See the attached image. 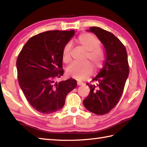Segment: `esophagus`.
I'll list each match as a JSON object with an SVG mask.
<instances>
[{
  "label": "esophagus",
  "mask_w": 147,
  "mask_h": 147,
  "mask_svg": "<svg viewBox=\"0 0 147 147\" xmlns=\"http://www.w3.org/2000/svg\"><path fill=\"white\" fill-rule=\"evenodd\" d=\"M77 85H79V86H80V85H84V83L81 82H77Z\"/></svg>",
  "instance_id": "esophagus-1"
}]
</instances>
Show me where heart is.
Listing matches in <instances>:
<instances>
[{
	"label": "heart",
	"mask_w": 147,
	"mask_h": 147,
	"mask_svg": "<svg viewBox=\"0 0 147 147\" xmlns=\"http://www.w3.org/2000/svg\"><path fill=\"white\" fill-rule=\"evenodd\" d=\"M76 42L81 49L86 51L84 58L85 62L81 64L72 63L66 69V75L78 80H83L92 74L91 65L96 71L102 67L106 60V54L100 47V40L92 33L80 34L76 39ZM71 44H67L62 51V60L65 63L71 61Z\"/></svg>",
	"instance_id": "heart-1"
}]
</instances>
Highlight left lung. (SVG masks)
<instances>
[{"instance_id": "1", "label": "left lung", "mask_w": 147, "mask_h": 147, "mask_svg": "<svg viewBox=\"0 0 147 147\" xmlns=\"http://www.w3.org/2000/svg\"><path fill=\"white\" fill-rule=\"evenodd\" d=\"M87 31L94 33L103 44L106 60L100 73L92 80L96 84H87L90 93L83 103L88 111L103 115L116 105L123 92L129 74L127 53L124 45L111 32L98 27H90Z\"/></svg>"}]
</instances>
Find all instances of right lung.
<instances>
[{"mask_svg": "<svg viewBox=\"0 0 147 147\" xmlns=\"http://www.w3.org/2000/svg\"><path fill=\"white\" fill-rule=\"evenodd\" d=\"M74 34V30L43 32L29 38L18 56V84L29 103L40 113L59 111L76 87L73 78L55 82L63 74L62 51Z\"/></svg>", "mask_w": 147, "mask_h": 147, "instance_id": "obj_1", "label": "right lung"}]
</instances>
